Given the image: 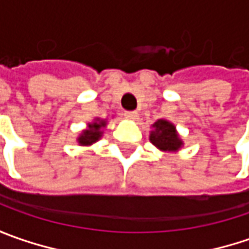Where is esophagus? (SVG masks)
I'll return each instance as SVG.
<instances>
[{"instance_id":"obj_1","label":"esophagus","mask_w":249,"mask_h":249,"mask_svg":"<svg viewBox=\"0 0 249 249\" xmlns=\"http://www.w3.org/2000/svg\"><path fill=\"white\" fill-rule=\"evenodd\" d=\"M126 116L133 120L139 119V112H137V110H127V112H126Z\"/></svg>"}]
</instances>
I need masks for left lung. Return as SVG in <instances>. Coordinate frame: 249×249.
Returning <instances> with one entry per match:
<instances>
[{"instance_id": "left-lung-1", "label": "left lung", "mask_w": 249, "mask_h": 249, "mask_svg": "<svg viewBox=\"0 0 249 249\" xmlns=\"http://www.w3.org/2000/svg\"><path fill=\"white\" fill-rule=\"evenodd\" d=\"M149 140L155 147L162 151H176L183 144L177 136L175 126L163 119H159L154 123V130L149 134Z\"/></svg>"}]
</instances>
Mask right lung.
Returning a JSON list of instances; mask_svg holds the SVG:
<instances>
[{
  "label": "right lung",
  "mask_w": 249,
  "mask_h": 249,
  "mask_svg": "<svg viewBox=\"0 0 249 249\" xmlns=\"http://www.w3.org/2000/svg\"><path fill=\"white\" fill-rule=\"evenodd\" d=\"M104 126H105V120L94 122V123L89 124V129L84 130L82 136L79 137V142H80L82 145H90L92 142H95V141L101 137V134H102L101 129H102Z\"/></svg>",
  "instance_id": "1"
}]
</instances>
